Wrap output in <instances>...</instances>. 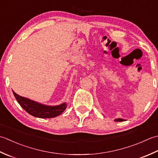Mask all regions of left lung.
I'll return each instance as SVG.
<instances>
[{"label":"left lung","mask_w":158,"mask_h":158,"mask_svg":"<svg viewBox=\"0 0 158 158\" xmlns=\"http://www.w3.org/2000/svg\"><path fill=\"white\" fill-rule=\"evenodd\" d=\"M116 121H124L125 120L123 119V118H117V119H115Z\"/></svg>","instance_id":"left-lung-1"}]
</instances>
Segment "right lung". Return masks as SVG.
<instances>
[{
  "label": "right lung",
  "mask_w": 158,
  "mask_h": 158,
  "mask_svg": "<svg viewBox=\"0 0 158 158\" xmlns=\"http://www.w3.org/2000/svg\"><path fill=\"white\" fill-rule=\"evenodd\" d=\"M13 93L22 108L28 114L35 117L44 118L56 117L64 112L67 106L66 103H63L59 106H48L22 97L16 94L14 91H13Z\"/></svg>",
  "instance_id": "obj_1"
}]
</instances>
